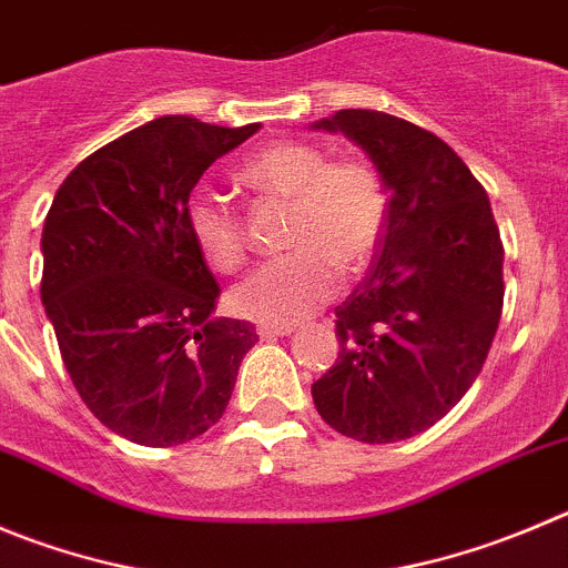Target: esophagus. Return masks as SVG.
Segmentation results:
<instances>
[{
  "mask_svg": "<svg viewBox=\"0 0 568 568\" xmlns=\"http://www.w3.org/2000/svg\"><path fill=\"white\" fill-rule=\"evenodd\" d=\"M296 327L294 325H260L257 336L260 338H277V336H291Z\"/></svg>",
  "mask_w": 568,
  "mask_h": 568,
  "instance_id": "esophagus-1",
  "label": "esophagus"
}]
</instances>
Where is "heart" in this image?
I'll return each mask as SVG.
<instances>
[{"label": "heart", "mask_w": 568, "mask_h": 568, "mask_svg": "<svg viewBox=\"0 0 568 568\" xmlns=\"http://www.w3.org/2000/svg\"><path fill=\"white\" fill-rule=\"evenodd\" d=\"M243 184L291 199L285 243L294 252L254 268L230 291L237 316L291 325L331 300L338 268L358 272L373 260L389 221V195L367 162L327 159L316 145L283 140L241 164ZM187 230L210 266L232 272L246 257V237L232 206L212 193L187 204Z\"/></svg>", "instance_id": "obj_1"}]
</instances>
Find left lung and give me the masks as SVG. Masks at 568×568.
Segmentation results:
<instances>
[{"instance_id":"1","label":"left lung","mask_w":568,"mask_h":568,"mask_svg":"<svg viewBox=\"0 0 568 568\" xmlns=\"http://www.w3.org/2000/svg\"><path fill=\"white\" fill-rule=\"evenodd\" d=\"M311 129L362 148L389 193L373 268L336 305L338 358L311 395L344 437L409 439L481 373L505 302L499 226L485 187L439 136L369 109H342Z\"/></svg>"}]
</instances>
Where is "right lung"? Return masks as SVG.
I'll use <instances>...</instances> for the list:
<instances>
[{"mask_svg": "<svg viewBox=\"0 0 568 568\" xmlns=\"http://www.w3.org/2000/svg\"><path fill=\"white\" fill-rule=\"evenodd\" d=\"M257 129L159 116L83 159L47 212L41 302L63 367L131 443L168 448L215 426L257 342L252 322L212 316L221 288L187 230L199 179Z\"/></svg>", "mask_w": 568, "mask_h": 568, "instance_id": "right-lung-1", "label": "right lung"}]
</instances>
